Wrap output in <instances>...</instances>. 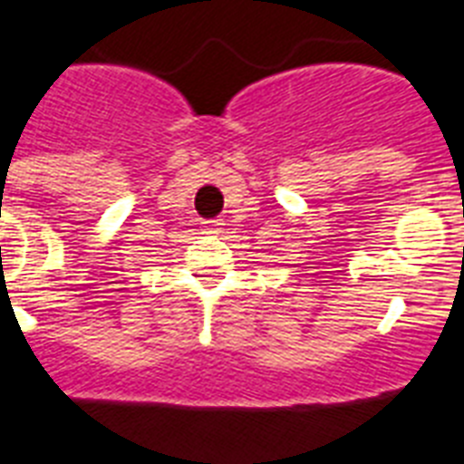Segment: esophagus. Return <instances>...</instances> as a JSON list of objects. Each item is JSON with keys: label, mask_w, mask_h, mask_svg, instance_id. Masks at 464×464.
Wrapping results in <instances>:
<instances>
[{"label": "esophagus", "mask_w": 464, "mask_h": 464, "mask_svg": "<svg viewBox=\"0 0 464 464\" xmlns=\"http://www.w3.org/2000/svg\"><path fill=\"white\" fill-rule=\"evenodd\" d=\"M221 221L218 218H207V221H202V231L204 233H221Z\"/></svg>", "instance_id": "1"}]
</instances>
